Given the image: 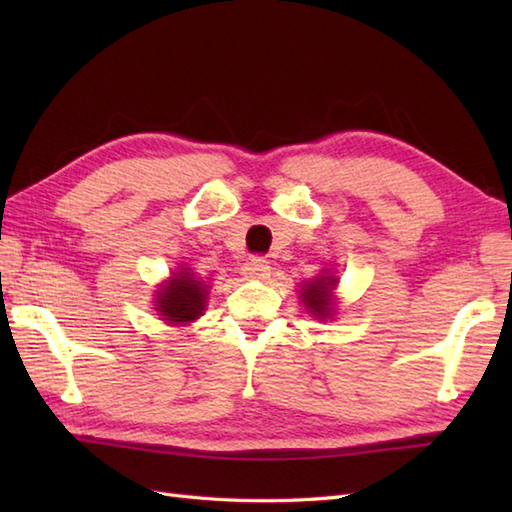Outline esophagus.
<instances>
[{"instance_id":"34e87169","label":"esophagus","mask_w":512,"mask_h":512,"mask_svg":"<svg viewBox=\"0 0 512 512\" xmlns=\"http://www.w3.org/2000/svg\"><path fill=\"white\" fill-rule=\"evenodd\" d=\"M242 273L246 279H266L270 275V266L262 257H250L244 264Z\"/></svg>"}]
</instances>
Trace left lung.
I'll list each match as a JSON object with an SVG mask.
<instances>
[{
  "mask_svg": "<svg viewBox=\"0 0 512 512\" xmlns=\"http://www.w3.org/2000/svg\"><path fill=\"white\" fill-rule=\"evenodd\" d=\"M336 284V277H328L321 275L301 290L303 297V306L308 308V312H312L317 319H328L332 317V299L330 292Z\"/></svg>",
  "mask_w": 512,
  "mask_h": 512,
  "instance_id": "1",
  "label": "left lung"
}]
</instances>
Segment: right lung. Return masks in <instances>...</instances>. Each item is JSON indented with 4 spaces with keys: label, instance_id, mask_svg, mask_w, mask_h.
<instances>
[{
    "label": "right lung",
    "instance_id": "1",
    "mask_svg": "<svg viewBox=\"0 0 512 512\" xmlns=\"http://www.w3.org/2000/svg\"><path fill=\"white\" fill-rule=\"evenodd\" d=\"M206 290L202 281H195L189 268H182L180 273H173L167 286L158 290L156 310L169 323H189L198 319L204 310Z\"/></svg>",
    "mask_w": 512,
    "mask_h": 512
}]
</instances>
